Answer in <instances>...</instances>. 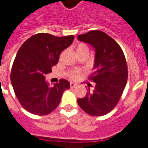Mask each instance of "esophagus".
<instances>
[{
	"instance_id": "esophagus-1",
	"label": "esophagus",
	"mask_w": 148,
	"mask_h": 148,
	"mask_svg": "<svg viewBox=\"0 0 148 148\" xmlns=\"http://www.w3.org/2000/svg\"><path fill=\"white\" fill-rule=\"evenodd\" d=\"M77 84H75V83H74V82H71V83H70V87H71V88H76V87H77Z\"/></svg>"
}]
</instances>
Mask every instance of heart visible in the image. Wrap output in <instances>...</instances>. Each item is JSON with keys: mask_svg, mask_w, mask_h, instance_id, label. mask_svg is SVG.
Segmentation results:
<instances>
[{"mask_svg": "<svg viewBox=\"0 0 148 148\" xmlns=\"http://www.w3.org/2000/svg\"><path fill=\"white\" fill-rule=\"evenodd\" d=\"M82 51H88L89 52V48L85 44H79V45H78V46L77 47V52H82ZM79 74H80L79 71H78V70H74V71H72L70 73L69 76L71 78L76 79L79 76Z\"/></svg>", "mask_w": 148, "mask_h": 148, "instance_id": "heart-1", "label": "heart"}]
</instances>
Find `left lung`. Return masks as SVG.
Instances as JSON below:
<instances>
[{"label":"left lung","mask_w":148,"mask_h":148,"mask_svg":"<svg viewBox=\"0 0 148 148\" xmlns=\"http://www.w3.org/2000/svg\"><path fill=\"white\" fill-rule=\"evenodd\" d=\"M77 39L95 49L93 73L90 79L94 89L77 99L78 105L92 116L107 114L115 107L126 85L128 69L123 52L112 38L100 30L79 35Z\"/></svg>","instance_id":"1"}]
</instances>
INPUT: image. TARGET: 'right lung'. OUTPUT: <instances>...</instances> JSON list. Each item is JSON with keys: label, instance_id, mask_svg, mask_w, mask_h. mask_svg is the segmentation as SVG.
<instances>
[{"label": "right lung", "instance_id": "obj_1", "mask_svg": "<svg viewBox=\"0 0 148 148\" xmlns=\"http://www.w3.org/2000/svg\"><path fill=\"white\" fill-rule=\"evenodd\" d=\"M74 36L57 37L36 34L26 40L18 50L12 66L11 82L21 105L29 112L46 115L57 108L70 83L61 79L52 87L45 76L58 63L60 54L72 44Z\"/></svg>", "mask_w": 148, "mask_h": 148}]
</instances>
